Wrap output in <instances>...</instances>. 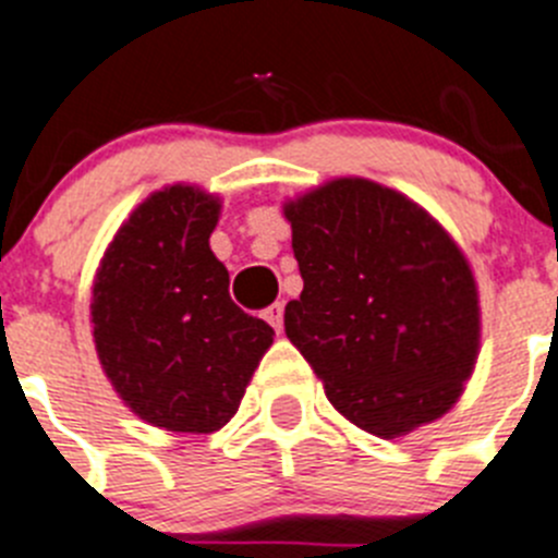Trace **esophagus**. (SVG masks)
<instances>
[{"instance_id": "esophagus-1", "label": "esophagus", "mask_w": 558, "mask_h": 558, "mask_svg": "<svg viewBox=\"0 0 558 558\" xmlns=\"http://www.w3.org/2000/svg\"><path fill=\"white\" fill-rule=\"evenodd\" d=\"M264 319H267V323L280 333V330H283V303L269 305V308L264 311Z\"/></svg>"}]
</instances>
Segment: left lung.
Returning <instances> with one entry per match:
<instances>
[{
	"label": "left lung",
	"mask_w": 558,
	"mask_h": 558,
	"mask_svg": "<svg viewBox=\"0 0 558 558\" xmlns=\"http://www.w3.org/2000/svg\"><path fill=\"white\" fill-rule=\"evenodd\" d=\"M303 294L286 336L330 405L380 439L448 414L481 350L478 283L423 205L366 178H333L283 203Z\"/></svg>",
	"instance_id": "obj_1"
}]
</instances>
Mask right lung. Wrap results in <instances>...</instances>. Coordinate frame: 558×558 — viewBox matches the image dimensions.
Here are the masks:
<instances>
[{
    "instance_id": "right-lung-1",
    "label": "right lung",
    "mask_w": 558,
    "mask_h": 558,
    "mask_svg": "<svg viewBox=\"0 0 558 558\" xmlns=\"http://www.w3.org/2000/svg\"><path fill=\"white\" fill-rule=\"evenodd\" d=\"M222 199L172 183L133 208L99 260L92 333L105 378L155 428L214 434L239 411L275 330L230 300L210 250Z\"/></svg>"
}]
</instances>
